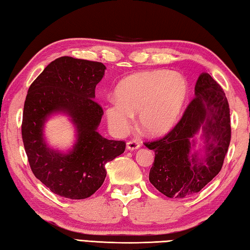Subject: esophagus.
<instances>
[{
	"mask_svg": "<svg viewBox=\"0 0 250 250\" xmlns=\"http://www.w3.org/2000/svg\"><path fill=\"white\" fill-rule=\"evenodd\" d=\"M140 146H141L140 143L137 141H130V142L126 143V149L131 150V151L136 150L137 148H140Z\"/></svg>",
	"mask_w": 250,
	"mask_h": 250,
	"instance_id": "1",
	"label": "esophagus"
}]
</instances>
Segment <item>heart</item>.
I'll return each instance as SVG.
<instances>
[{"mask_svg":"<svg viewBox=\"0 0 250 250\" xmlns=\"http://www.w3.org/2000/svg\"><path fill=\"white\" fill-rule=\"evenodd\" d=\"M116 102L106 105L105 116L116 134L129 130L139 114L140 129L150 136L172 130L188 97V83L178 73L164 70L132 74L117 86Z\"/></svg>","mask_w":250,"mask_h":250,"instance_id":"1","label":"heart"}]
</instances>
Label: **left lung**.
<instances>
[{"instance_id":"left-lung-1","label":"left lung","mask_w":250,"mask_h":250,"mask_svg":"<svg viewBox=\"0 0 250 250\" xmlns=\"http://www.w3.org/2000/svg\"><path fill=\"white\" fill-rule=\"evenodd\" d=\"M193 100L171 132L145 143L155 151L149 182L167 198L193 195L220 172L231 141L229 103L215 79L202 73ZM202 131L205 155L193 151L194 136Z\"/></svg>"}]
</instances>
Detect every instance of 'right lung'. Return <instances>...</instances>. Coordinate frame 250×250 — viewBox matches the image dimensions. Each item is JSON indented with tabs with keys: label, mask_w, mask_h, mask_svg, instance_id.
Listing matches in <instances>:
<instances>
[{
	"label": "right lung",
	"mask_w": 250,
	"mask_h": 250,
	"mask_svg": "<svg viewBox=\"0 0 250 250\" xmlns=\"http://www.w3.org/2000/svg\"><path fill=\"white\" fill-rule=\"evenodd\" d=\"M106 67L101 62L61 57L49 63L26 94L21 133L32 172L52 192L87 199L106 177L105 164L125 149L124 141L98 132L103 109L93 100ZM64 113L76 126L77 141L66 153L50 148L43 126L52 114Z\"/></svg>",
	"instance_id": "obj_1"
}]
</instances>
